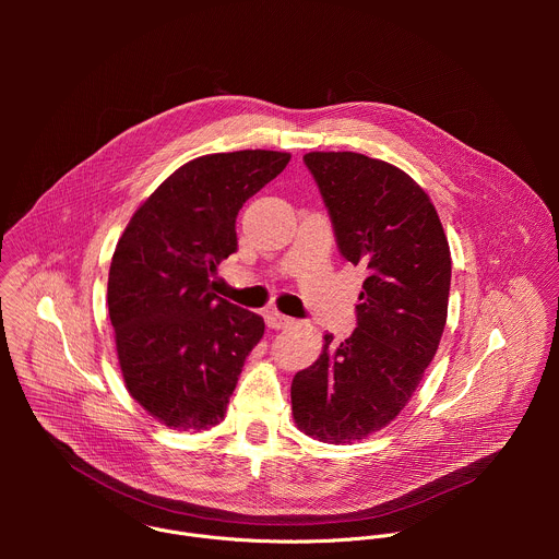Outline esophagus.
<instances>
[{"mask_svg":"<svg viewBox=\"0 0 559 559\" xmlns=\"http://www.w3.org/2000/svg\"><path fill=\"white\" fill-rule=\"evenodd\" d=\"M265 321H267V325H270L272 330H285V328L294 325V318H289V316H285V313L276 311V309L267 311V316H265Z\"/></svg>","mask_w":559,"mask_h":559,"instance_id":"34e87169","label":"esophagus"}]
</instances>
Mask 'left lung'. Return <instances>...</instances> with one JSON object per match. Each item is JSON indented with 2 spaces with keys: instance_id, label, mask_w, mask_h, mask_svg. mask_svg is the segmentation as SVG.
Wrapping results in <instances>:
<instances>
[{
  "instance_id": "left-lung-1",
  "label": "left lung",
  "mask_w": 559,
  "mask_h": 559,
  "mask_svg": "<svg viewBox=\"0 0 559 559\" xmlns=\"http://www.w3.org/2000/svg\"><path fill=\"white\" fill-rule=\"evenodd\" d=\"M302 162L338 252L367 267L354 334H328L321 358L292 380L298 429L338 444L382 429L409 403L444 332L451 252L433 203L403 170L358 152Z\"/></svg>"
}]
</instances>
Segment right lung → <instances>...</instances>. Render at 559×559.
<instances>
[{"label":"right lung","mask_w":559,"mask_h":559,"mask_svg":"<svg viewBox=\"0 0 559 559\" xmlns=\"http://www.w3.org/2000/svg\"><path fill=\"white\" fill-rule=\"evenodd\" d=\"M287 164V152L272 150L199 156L119 238L108 276L119 365L130 395L166 427L216 425L265 334L263 318L216 296L210 276L238 250V210Z\"/></svg>","instance_id":"1"}]
</instances>
